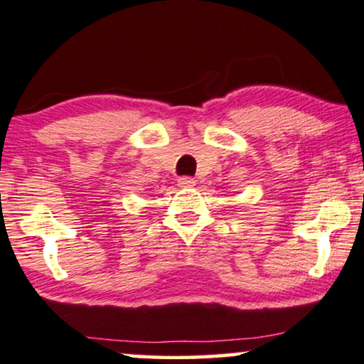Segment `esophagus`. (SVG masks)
Here are the masks:
<instances>
[{
  "label": "esophagus",
  "mask_w": 364,
  "mask_h": 364,
  "mask_svg": "<svg viewBox=\"0 0 364 364\" xmlns=\"http://www.w3.org/2000/svg\"><path fill=\"white\" fill-rule=\"evenodd\" d=\"M178 186L181 187H193L196 186V181L192 177H181L178 178Z\"/></svg>",
  "instance_id": "obj_1"
}]
</instances>
